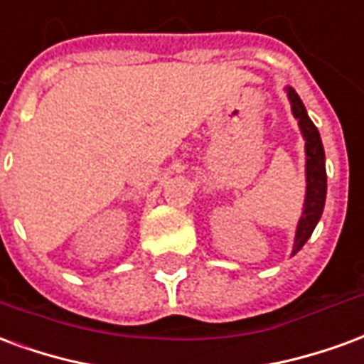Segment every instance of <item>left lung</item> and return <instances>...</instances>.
Segmentation results:
<instances>
[{"mask_svg":"<svg viewBox=\"0 0 364 364\" xmlns=\"http://www.w3.org/2000/svg\"><path fill=\"white\" fill-rule=\"evenodd\" d=\"M287 95H289L292 114L298 120V127L306 142V198L302 216L296 226V237H294V247H292V255H294L302 250L308 237L312 236L316 224L321 218L323 205H326V193H328V175H326V154H323L318 128L314 127L296 91L287 87Z\"/></svg>","mask_w":364,"mask_h":364,"instance_id":"8db88e82","label":"left lung"}]
</instances>
